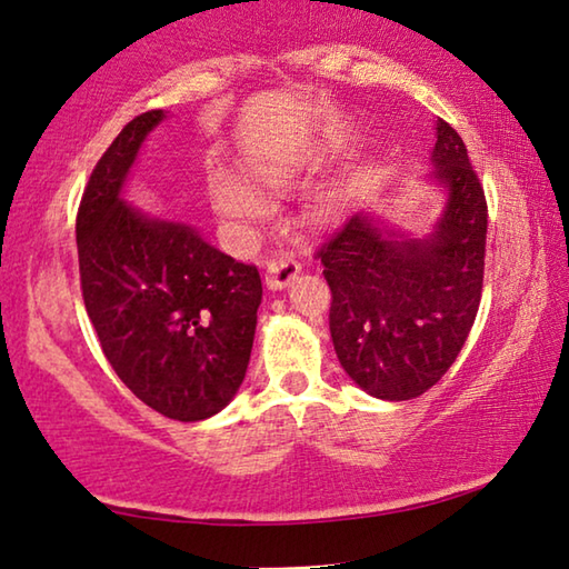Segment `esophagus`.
<instances>
[{
	"instance_id": "esophagus-1",
	"label": "esophagus",
	"mask_w": 569,
	"mask_h": 569,
	"mask_svg": "<svg viewBox=\"0 0 569 569\" xmlns=\"http://www.w3.org/2000/svg\"><path fill=\"white\" fill-rule=\"evenodd\" d=\"M301 273V263L296 258H278V261H271L266 268V286L271 291H281V288L291 286V281H296V276Z\"/></svg>"
}]
</instances>
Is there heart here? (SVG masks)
<instances>
[{
    "label": "heart",
    "mask_w": 569,
    "mask_h": 569,
    "mask_svg": "<svg viewBox=\"0 0 569 569\" xmlns=\"http://www.w3.org/2000/svg\"><path fill=\"white\" fill-rule=\"evenodd\" d=\"M256 186L262 192H281L286 190L298 176L296 160H263L250 168ZM346 192L341 188H326L319 192L311 206L313 223H331L333 218L341 216ZM213 203L220 216L236 223H258L266 213L268 206L261 193L250 188L248 182L236 176L233 170H218L213 176Z\"/></svg>",
    "instance_id": "heart-1"
}]
</instances>
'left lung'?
Returning a JSON list of instances; mask_svg holds the SVG:
<instances>
[{
	"label": "left lung",
	"mask_w": 569,
	"mask_h": 569,
	"mask_svg": "<svg viewBox=\"0 0 569 569\" xmlns=\"http://www.w3.org/2000/svg\"><path fill=\"white\" fill-rule=\"evenodd\" d=\"M431 166L447 200L429 233L359 210L319 250L336 356L353 383L387 401L417 399L445 377L481 301L487 200L465 140L445 120Z\"/></svg>",
	"instance_id": "left-lung-1"
}]
</instances>
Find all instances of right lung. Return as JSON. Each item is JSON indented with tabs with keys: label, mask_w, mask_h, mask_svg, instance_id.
Wrapping results in <instances>:
<instances>
[{
	"label": "right lung",
	"mask_w": 569,
	"mask_h": 569,
	"mask_svg": "<svg viewBox=\"0 0 569 569\" xmlns=\"http://www.w3.org/2000/svg\"><path fill=\"white\" fill-rule=\"evenodd\" d=\"M162 110L124 124L104 150L77 213L88 316L120 381L150 409L200 421L246 379L263 286L256 266L220 253L188 223L152 218L122 198Z\"/></svg>",
	"instance_id": "right-lung-1"
}]
</instances>
